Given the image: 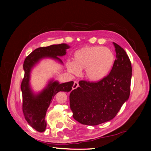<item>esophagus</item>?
Listing matches in <instances>:
<instances>
[{"label":"esophagus","instance_id":"34e87169","mask_svg":"<svg viewBox=\"0 0 151 151\" xmlns=\"http://www.w3.org/2000/svg\"><path fill=\"white\" fill-rule=\"evenodd\" d=\"M78 83L76 81L74 82V84H73V89H76L77 87H78Z\"/></svg>","mask_w":151,"mask_h":151}]
</instances>
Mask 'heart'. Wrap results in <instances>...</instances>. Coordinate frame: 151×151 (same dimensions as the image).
Wrapping results in <instances>:
<instances>
[{
    "mask_svg": "<svg viewBox=\"0 0 151 151\" xmlns=\"http://www.w3.org/2000/svg\"><path fill=\"white\" fill-rule=\"evenodd\" d=\"M115 63V55L108 47L85 46L76 50L73 61L66 64L69 72L78 75L84 69L85 77L89 81H102L111 73Z\"/></svg>",
    "mask_w": 151,
    "mask_h": 151,
    "instance_id": "1",
    "label": "heart"
}]
</instances>
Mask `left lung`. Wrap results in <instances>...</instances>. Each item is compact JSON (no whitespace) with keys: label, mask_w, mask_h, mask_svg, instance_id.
Wrapping results in <instances>:
<instances>
[{"label":"left lung","mask_w":151,"mask_h":151,"mask_svg":"<svg viewBox=\"0 0 151 151\" xmlns=\"http://www.w3.org/2000/svg\"><path fill=\"white\" fill-rule=\"evenodd\" d=\"M113 45L116 58L109 75L96 83L79 81L80 86L70 94L73 118L83 124L95 126L111 121L129 98L131 61L123 48Z\"/></svg>","instance_id":"left-lung-1"}]
</instances>
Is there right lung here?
Wrapping results in <instances>:
<instances>
[{
  "instance_id": "1",
  "label": "right lung",
  "mask_w": 151,
  "mask_h": 151,
  "mask_svg": "<svg viewBox=\"0 0 151 151\" xmlns=\"http://www.w3.org/2000/svg\"><path fill=\"white\" fill-rule=\"evenodd\" d=\"M69 48V46L65 43L38 48L33 50L24 61V76L20 86L22 94V111L28 123L40 132H44L46 129V113L53 97L60 91H70L74 82L60 84L58 81L52 79L42 91L35 93L30 85V73L32 68L45 58L55 59L63 64L59 57L65 55L66 49Z\"/></svg>"
}]
</instances>
